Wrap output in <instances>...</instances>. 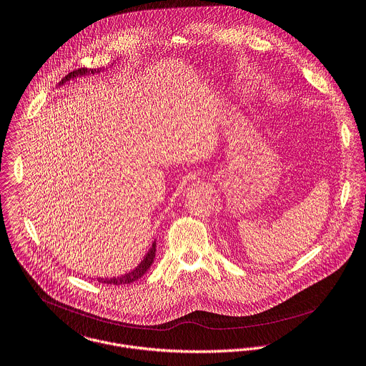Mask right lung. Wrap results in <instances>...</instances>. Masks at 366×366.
Masks as SVG:
<instances>
[{"label": "right lung", "mask_w": 366, "mask_h": 366, "mask_svg": "<svg viewBox=\"0 0 366 366\" xmlns=\"http://www.w3.org/2000/svg\"><path fill=\"white\" fill-rule=\"evenodd\" d=\"M90 72L93 74V71L90 69ZM87 74V69L81 68V69H76L74 72H71L69 74H66L64 79H62V83L69 80L71 77H76L79 74ZM155 259V242L152 243V247L148 250V253L146 254V257L143 259V262L130 273L124 274V276H120V277H113V279H97L99 283H104V285H113V286H120V285H130L136 280H139L140 277H143L146 274L147 270L151 267L152 262Z\"/></svg>", "instance_id": "right-lung-1"}]
</instances>
